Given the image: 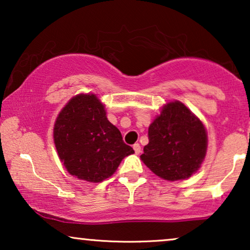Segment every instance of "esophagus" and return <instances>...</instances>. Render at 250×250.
<instances>
[{
  "label": "esophagus",
  "instance_id": "1",
  "mask_svg": "<svg viewBox=\"0 0 250 250\" xmlns=\"http://www.w3.org/2000/svg\"><path fill=\"white\" fill-rule=\"evenodd\" d=\"M133 149H134L136 155H139V153L141 152V146H140L139 143H135V145H133Z\"/></svg>",
  "mask_w": 250,
  "mask_h": 250
}]
</instances>
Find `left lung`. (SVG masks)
Masks as SVG:
<instances>
[{
    "instance_id": "left-lung-1",
    "label": "left lung",
    "mask_w": 250,
    "mask_h": 250,
    "mask_svg": "<svg viewBox=\"0 0 250 250\" xmlns=\"http://www.w3.org/2000/svg\"><path fill=\"white\" fill-rule=\"evenodd\" d=\"M149 143L141 160L157 176L167 181L189 179L200 168L207 152L203 122L180 101H170L149 126Z\"/></svg>"
}]
</instances>
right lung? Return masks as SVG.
<instances>
[{
  "mask_svg": "<svg viewBox=\"0 0 250 250\" xmlns=\"http://www.w3.org/2000/svg\"><path fill=\"white\" fill-rule=\"evenodd\" d=\"M53 140L67 172L92 183L110 177L122 160L134 153L93 93L77 94L67 102L54 123Z\"/></svg>",
  "mask_w": 250,
  "mask_h": 250,
  "instance_id": "obj_1",
  "label": "right lung"
}]
</instances>
